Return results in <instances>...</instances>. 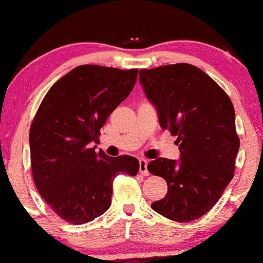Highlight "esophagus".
<instances>
[{"mask_svg":"<svg viewBox=\"0 0 263 263\" xmlns=\"http://www.w3.org/2000/svg\"><path fill=\"white\" fill-rule=\"evenodd\" d=\"M147 164H148V162H147L146 159H141L140 161V173L144 177L149 174L148 170H147Z\"/></svg>","mask_w":263,"mask_h":263,"instance_id":"esophagus-1","label":"esophagus"}]
</instances>
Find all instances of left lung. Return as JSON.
I'll return each instance as SVG.
<instances>
[{
  "label": "left lung",
  "instance_id": "obj_1",
  "mask_svg": "<svg viewBox=\"0 0 263 263\" xmlns=\"http://www.w3.org/2000/svg\"><path fill=\"white\" fill-rule=\"evenodd\" d=\"M140 83L180 151L178 162L148 163L151 173L168 185L165 197L151 208L173 221L197 220L218 203L234 177L240 147L234 105L209 75L185 63L142 69Z\"/></svg>",
  "mask_w": 263,
  "mask_h": 263
}]
</instances>
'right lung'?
I'll return each instance as SVG.
<instances>
[{
	"instance_id": "right-lung-1",
	"label": "right lung",
	"mask_w": 263,
	"mask_h": 263,
	"mask_svg": "<svg viewBox=\"0 0 263 263\" xmlns=\"http://www.w3.org/2000/svg\"><path fill=\"white\" fill-rule=\"evenodd\" d=\"M137 69L80 65L60 78L44 96L29 129L32 174L39 194L60 219L86 224L111 205L119 173L136 176L131 156L95 152L100 128L129 95Z\"/></svg>"
}]
</instances>
